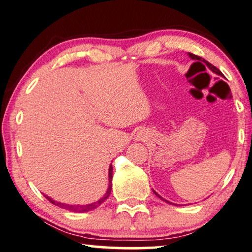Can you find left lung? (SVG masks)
<instances>
[{
    "label": "left lung",
    "mask_w": 252,
    "mask_h": 252,
    "mask_svg": "<svg viewBox=\"0 0 252 252\" xmlns=\"http://www.w3.org/2000/svg\"><path fill=\"white\" fill-rule=\"evenodd\" d=\"M189 56L190 57V58L192 59H194V60H201V62H203L205 65L208 66V68L211 70V72H214L215 74H217V75H220V76H222V73L220 72V70H219L217 67H215L214 65H212V63H210L209 62H207V60H204V59H202L201 57H198V56H195V55H193V54H190V52H189ZM153 192L155 193V195H157L158 197H160L162 201H164V202H166V203H169V204H173V205H177V204H175V203H172V202H169V201H166L165 198H163L161 195H158V194L155 192V190H153Z\"/></svg>",
    "instance_id": "8db88e82"
}]
</instances>
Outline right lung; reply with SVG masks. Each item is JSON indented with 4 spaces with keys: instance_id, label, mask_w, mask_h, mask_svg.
<instances>
[{
    "instance_id": "1",
    "label": "right lung",
    "mask_w": 252,
    "mask_h": 252,
    "mask_svg": "<svg viewBox=\"0 0 252 252\" xmlns=\"http://www.w3.org/2000/svg\"><path fill=\"white\" fill-rule=\"evenodd\" d=\"M112 177H113V166L112 164L109 165V170H108V189L106 190L105 195L102 196L101 198H99L98 201L94 202V203H90V204H66V203H62V202H58V201H55L54 198H51L50 196L48 195H44L45 197L48 198L49 201L51 202L52 204L57 205V207L59 208H63V209H66V210L68 211H72V212H88V211H91V210H94L95 208H98L99 205H100L102 202L105 200H107V197L109 196V194H111V190H112Z\"/></svg>"
}]
</instances>
